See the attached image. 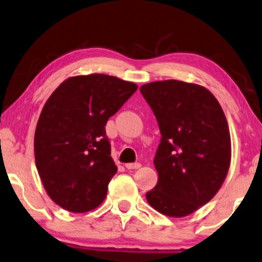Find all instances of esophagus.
Masks as SVG:
<instances>
[{
    "mask_svg": "<svg viewBox=\"0 0 262 262\" xmlns=\"http://www.w3.org/2000/svg\"><path fill=\"white\" fill-rule=\"evenodd\" d=\"M126 169L128 170H135V169H140L141 167V164L140 163H128L126 164Z\"/></svg>",
    "mask_w": 262,
    "mask_h": 262,
    "instance_id": "esophagus-1",
    "label": "esophagus"
}]
</instances>
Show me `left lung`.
<instances>
[{
  "mask_svg": "<svg viewBox=\"0 0 262 262\" xmlns=\"http://www.w3.org/2000/svg\"><path fill=\"white\" fill-rule=\"evenodd\" d=\"M140 90L161 134L154 158L159 179L147 200L161 214L185 217L214 198L227 176V119L215 96L196 83L164 80Z\"/></svg>",
  "mask_w": 262,
  "mask_h": 262,
  "instance_id": "1",
  "label": "left lung"
}]
</instances>
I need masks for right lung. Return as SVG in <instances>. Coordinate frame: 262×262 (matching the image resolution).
I'll use <instances>...</instances> for the list:
<instances>
[{
  "label": "right lung",
  "instance_id": "obj_1",
  "mask_svg": "<svg viewBox=\"0 0 262 262\" xmlns=\"http://www.w3.org/2000/svg\"><path fill=\"white\" fill-rule=\"evenodd\" d=\"M136 90V83L105 74L79 75L60 83L45 103L35 131V163L60 208L87 212L102 204L118 171L105 124Z\"/></svg>",
  "mask_w": 262,
  "mask_h": 262
}]
</instances>
